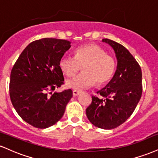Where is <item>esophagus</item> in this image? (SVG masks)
Masks as SVG:
<instances>
[{"label":"esophagus","mask_w":158,"mask_h":158,"mask_svg":"<svg viewBox=\"0 0 158 158\" xmlns=\"http://www.w3.org/2000/svg\"><path fill=\"white\" fill-rule=\"evenodd\" d=\"M80 94V91H78V90H73V96H78L79 95V94Z\"/></svg>","instance_id":"obj_1"}]
</instances>
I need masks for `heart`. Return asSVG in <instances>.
Segmentation results:
<instances>
[{"label":"heart","mask_w":158,"mask_h":158,"mask_svg":"<svg viewBox=\"0 0 158 158\" xmlns=\"http://www.w3.org/2000/svg\"><path fill=\"white\" fill-rule=\"evenodd\" d=\"M59 68L68 77L75 74L81 67L83 73L66 81L69 88L81 90L95 84L102 85L114 77L117 64L112 56L97 44H88L78 48L75 56L64 55L59 60Z\"/></svg>","instance_id":"b5f03b06"}]
</instances>
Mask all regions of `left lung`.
<instances>
[{"instance_id": "obj_1", "label": "left lung", "mask_w": 158, "mask_h": 158, "mask_svg": "<svg viewBox=\"0 0 158 158\" xmlns=\"http://www.w3.org/2000/svg\"><path fill=\"white\" fill-rule=\"evenodd\" d=\"M102 42L113 48L117 70L105 88L92 96L86 115L92 124L102 129L117 128L130 117L142 95V71L133 56L122 44L108 39Z\"/></svg>"}]
</instances>
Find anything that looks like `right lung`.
Segmentation results:
<instances>
[{
  "label": "right lung",
  "instance_id": "obj_1",
  "mask_svg": "<svg viewBox=\"0 0 158 158\" xmlns=\"http://www.w3.org/2000/svg\"><path fill=\"white\" fill-rule=\"evenodd\" d=\"M70 43L50 38L32 41L12 69L11 101L20 117L35 128H47L56 124L73 97L71 89L52 93L64 82L59 63L71 47Z\"/></svg>",
  "mask_w": 158,
  "mask_h": 158
}]
</instances>
